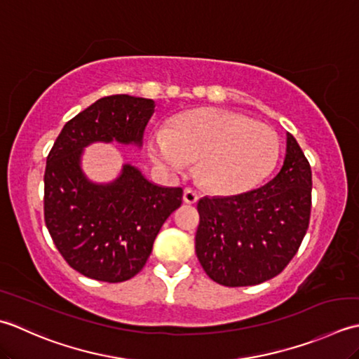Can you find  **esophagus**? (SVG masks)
<instances>
[{"label":"esophagus","instance_id":"obj_1","mask_svg":"<svg viewBox=\"0 0 359 359\" xmlns=\"http://www.w3.org/2000/svg\"><path fill=\"white\" fill-rule=\"evenodd\" d=\"M182 200H184V203L187 204H195L196 201H198V194L195 192V190L192 189H184V194H182Z\"/></svg>","mask_w":359,"mask_h":359}]
</instances>
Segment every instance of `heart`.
<instances>
[{
    "instance_id": "b5f03b06",
    "label": "heart",
    "mask_w": 359,
    "mask_h": 359,
    "mask_svg": "<svg viewBox=\"0 0 359 359\" xmlns=\"http://www.w3.org/2000/svg\"><path fill=\"white\" fill-rule=\"evenodd\" d=\"M279 137L263 123L222 108H201L153 131L149 153L164 170L196 164L200 184L217 195H238L265 180L279 159Z\"/></svg>"
}]
</instances>
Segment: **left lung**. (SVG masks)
<instances>
[{
  "label": "left lung",
  "instance_id": "8db88e82",
  "mask_svg": "<svg viewBox=\"0 0 359 359\" xmlns=\"http://www.w3.org/2000/svg\"><path fill=\"white\" fill-rule=\"evenodd\" d=\"M195 251L212 280L250 287L280 274L309 229L311 169L292 135L280 172L260 189L233 196H204Z\"/></svg>",
  "mask_w": 359,
  "mask_h": 359
}]
</instances>
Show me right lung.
I'll return each mask as SVG.
<instances>
[{"instance_id": "add662e5", "label": "right lung", "mask_w": 359, "mask_h": 359, "mask_svg": "<svg viewBox=\"0 0 359 359\" xmlns=\"http://www.w3.org/2000/svg\"><path fill=\"white\" fill-rule=\"evenodd\" d=\"M155 102L128 94L102 97L65 123L46 159L45 222L58 252L90 279L118 283L150 257L161 226L182 203L181 187L153 184L123 164L107 184L86 178L83 149L93 142L142 145Z\"/></svg>"}]
</instances>
